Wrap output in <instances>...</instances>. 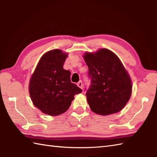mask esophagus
<instances>
[{
	"label": "esophagus",
	"mask_w": 157,
	"mask_h": 157,
	"mask_svg": "<svg viewBox=\"0 0 157 157\" xmlns=\"http://www.w3.org/2000/svg\"><path fill=\"white\" fill-rule=\"evenodd\" d=\"M79 88H80L81 89H83V84H82V81H79L78 84H77Z\"/></svg>",
	"instance_id": "1"
}]
</instances>
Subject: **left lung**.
I'll return each instance as SVG.
<instances>
[{
  "mask_svg": "<svg viewBox=\"0 0 157 157\" xmlns=\"http://www.w3.org/2000/svg\"><path fill=\"white\" fill-rule=\"evenodd\" d=\"M88 67L90 85L86 97L92 111L101 115L117 113L132 94V81L121 61L108 49L84 56Z\"/></svg>",
  "mask_w": 157,
  "mask_h": 157,
  "instance_id": "obj_1",
  "label": "left lung"
}]
</instances>
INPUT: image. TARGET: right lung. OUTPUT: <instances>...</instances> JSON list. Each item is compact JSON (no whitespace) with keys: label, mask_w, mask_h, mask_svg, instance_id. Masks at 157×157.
<instances>
[{"label":"right lung","mask_w":157,"mask_h":157,"mask_svg":"<svg viewBox=\"0 0 157 157\" xmlns=\"http://www.w3.org/2000/svg\"><path fill=\"white\" fill-rule=\"evenodd\" d=\"M67 54L52 50L42 56L29 82V95L34 105L45 114L61 115L67 111L74 96L82 92L63 69Z\"/></svg>","instance_id":"obj_1"}]
</instances>
